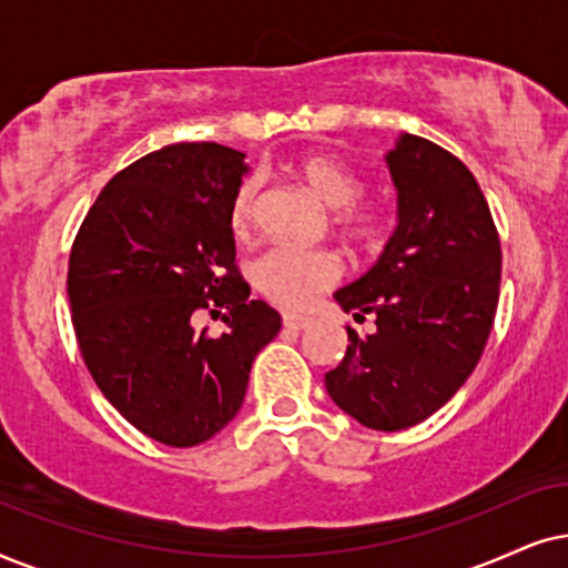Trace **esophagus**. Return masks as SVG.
Masks as SVG:
<instances>
[{
  "label": "esophagus",
  "instance_id": "esophagus-1",
  "mask_svg": "<svg viewBox=\"0 0 568 568\" xmlns=\"http://www.w3.org/2000/svg\"><path fill=\"white\" fill-rule=\"evenodd\" d=\"M283 324L288 329H306L312 320L308 316H301V314H283Z\"/></svg>",
  "mask_w": 568,
  "mask_h": 568
}]
</instances>
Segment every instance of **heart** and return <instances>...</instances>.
Masks as SVG:
<instances>
[{"label":"heart","mask_w":568,"mask_h":568,"mask_svg":"<svg viewBox=\"0 0 568 568\" xmlns=\"http://www.w3.org/2000/svg\"><path fill=\"white\" fill-rule=\"evenodd\" d=\"M293 176L312 189L316 200L335 213L337 229L347 239L368 241L379 231V213L361 205L363 181L353 169L329 155H306L293 163ZM260 176H246L233 189L229 225L236 236H246L254 225ZM339 275V262L329 252L277 246L262 254L252 267L256 291L285 308H304Z\"/></svg>","instance_id":"heart-1"}]
</instances>
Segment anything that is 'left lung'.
Here are the masks:
<instances>
[{"label":"left lung","instance_id":"obj_1","mask_svg":"<svg viewBox=\"0 0 568 568\" xmlns=\"http://www.w3.org/2000/svg\"><path fill=\"white\" fill-rule=\"evenodd\" d=\"M397 225L374 267L335 291L355 322L347 351L324 374L327 395L363 426L403 430L447 405L478 366L494 327L501 244L465 163L403 132L384 153Z\"/></svg>","mask_w":568,"mask_h":568}]
</instances>
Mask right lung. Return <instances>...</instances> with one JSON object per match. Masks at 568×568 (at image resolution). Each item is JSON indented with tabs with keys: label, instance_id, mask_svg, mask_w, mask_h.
Listing matches in <instances>:
<instances>
[{
	"label": "right lung",
	"instance_id": "add662e5",
	"mask_svg": "<svg viewBox=\"0 0 568 568\" xmlns=\"http://www.w3.org/2000/svg\"><path fill=\"white\" fill-rule=\"evenodd\" d=\"M244 153L176 142L116 173L74 239L67 275L72 324L103 397L169 447L207 442L241 410L256 353L280 314L248 301L229 225ZM200 307L229 331L193 327Z\"/></svg>",
	"mask_w": 568,
	"mask_h": 568
}]
</instances>
